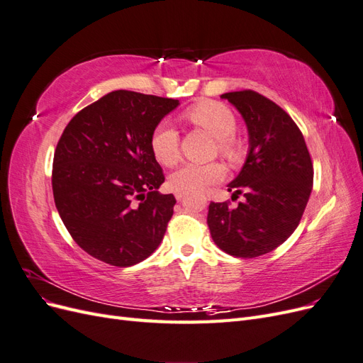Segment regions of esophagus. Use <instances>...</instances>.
<instances>
[{"instance_id": "esophagus-1", "label": "esophagus", "mask_w": 363, "mask_h": 363, "mask_svg": "<svg viewBox=\"0 0 363 363\" xmlns=\"http://www.w3.org/2000/svg\"><path fill=\"white\" fill-rule=\"evenodd\" d=\"M186 196V192L184 191H175V199H177L179 201H182Z\"/></svg>"}]
</instances>
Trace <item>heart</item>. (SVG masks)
<instances>
[{"instance_id": "1", "label": "heart", "mask_w": 363, "mask_h": 363, "mask_svg": "<svg viewBox=\"0 0 363 363\" xmlns=\"http://www.w3.org/2000/svg\"><path fill=\"white\" fill-rule=\"evenodd\" d=\"M186 118L207 130L218 140V150L223 156L236 157L239 150L233 138L236 118L225 104L216 101L200 103L186 112ZM150 145L152 155L164 167H172L180 160V135L169 121L157 124L151 135ZM223 177L224 168L219 163H184L171 175V184L177 191H203L223 180Z\"/></svg>"}]
</instances>
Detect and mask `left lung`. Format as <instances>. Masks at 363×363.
<instances>
[{
  "mask_svg": "<svg viewBox=\"0 0 363 363\" xmlns=\"http://www.w3.org/2000/svg\"><path fill=\"white\" fill-rule=\"evenodd\" d=\"M221 98L244 118L248 155L233 195L244 192L238 207L208 204L207 224L213 242L230 256L257 257L276 250L298 227L312 192L313 167L304 138L292 118L252 91L227 92Z\"/></svg>",
  "mask_w": 363,
  "mask_h": 363,
  "instance_id": "obj_1",
  "label": "left lung"
}]
</instances>
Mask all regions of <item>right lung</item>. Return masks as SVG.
<instances>
[{
    "instance_id": "obj_1",
    "label": "right lung",
    "mask_w": 363,
    "mask_h": 363,
    "mask_svg": "<svg viewBox=\"0 0 363 363\" xmlns=\"http://www.w3.org/2000/svg\"><path fill=\"white\" fill-rule=\"evenodd\" d=\"M180 103L115 91L77 113L52 162V194L65 227L87 255L113 267L145 260L174 213L151 135Z\"/></svg>"
}]
</instances>
